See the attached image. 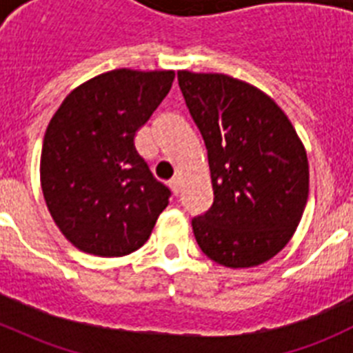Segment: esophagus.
<instances>
[{"label":"esophagus","mask_w":353,"mask_h":353,"mask_svg":"<svg viewBox=\"0 0 353 353\" xmlns=\"http://www.w3.org/2000/svg\"><path fill=\"white\" fill-rule=\"evenodd\" d=\"M170 187H171V191H173L174 194H179V192H180V179L170 180Z\"/></svg>","instance_id":"esophagus-1"}]
</instances>
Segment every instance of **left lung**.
Returning a JSON list of instances; mask_svg holds the SVG:
<instances>
[{"label": "left lung", "mask_w": 353, "mask_h": 353, "mask_svg": "<svg viewBox=\"0 0 353 353\" xmlns=\"http://www.w3.org/2000/svg\"><path fill=\"white\" fill-rule=\"evenodd\" d=\"M179 84L205 139L214 203L192 219L215 263L269 261L297 230L310 194V164L292 121L260 88L226 74L180 70Z\"/></svg>", "instance_id": "1"}]
</instances>
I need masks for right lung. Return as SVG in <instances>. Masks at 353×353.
<instances>
[{"label": "right lung", "mask_w": 353, "mask_h": 353, "mask_svg": "<svg viewBox=\"0 0 353 353\" xmlns=\"http://www.w3.org/2000/svg\"><path fill=\"white\" fill-rule=\"evenodd\" d=\"M173 70L117 68L72 90L52 114L40 183L52 221L79 251H138L170 203L134 138L171 90Z\"/></svg>", "instance_id": "obj_1"}]
</instances>
